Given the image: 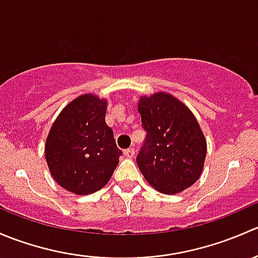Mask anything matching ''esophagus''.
I'll use <instances>...</instances> for the list:
<instances>
[{"label": "esophagus", "instance_id": "1", "mask_svg": "<svg viewBox=\"0 0 258 258\" xmlns=\"http://www.w3.org/2000/svg\"><path fill=\"white\" fill-rule=\"evenodd\" d=\"M123 153L127 158H132L135 156V148H132V147L127 148V150H124Z\"/></svg>", "mask_w": 258, "mask_h": 258}]
</instances>
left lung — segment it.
<instances>
[{
	"mask_svg": "<svg viewBox=\"0 0 258 258\" xmlns=\"http://www.w3.org/2000/svg\"><path fill=\"white\" fill-rule=\"evenodd\" d=\"M139 113L147 135L137 166L146 181L165 195L191 187L201 176L207 152L195 114L167 92L141 96Z\"/></svg>",
	"mask_w": 258,
	"mask_h": 258,
	"instance_id": "left-lung-1",
	"label": "left lung"
}]
</instances>
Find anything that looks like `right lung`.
<instances>
[{
  "label": "right lung",
  "instance_id": "1",
  "mask_svg": "<svg viewBox=\"0 0 258 258\" xmlns=\"http://www.w3.org/2000/svg\"><path fill=\"white\" fill-rule=\"evenodd\" d=\"M107 100L81 95L49 128L45 157L54 181L72 194L90 195L106 186L119 162L113 131L105 121Z\"/></svg>",
  "mask_w": 258,
  "mask_h": 258
}]
</instances>
